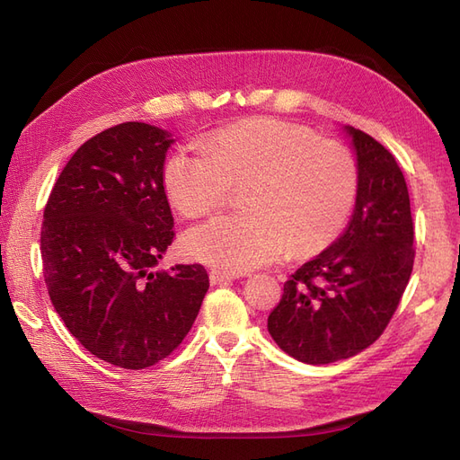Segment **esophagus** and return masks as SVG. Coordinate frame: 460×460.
<instances>
[{
    "label": "esophagus",
    "instance_id": "34e87169",
    "mask_svg": "<svg viewBox=\"0 0 460 460\" xmlns=\"http://www.w3.org/2000/svg\"><path fill=\"white\" fill-rule=\"evenodd\" d=\"M208 280H211L213 286H220V284H228L234 280V274L222 272V270H211L208 272Z\"/></svg>",
    "mask_w": 460,
    "mask_h": 460
}]
</instances>
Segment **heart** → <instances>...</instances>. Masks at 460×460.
Returning <instances> with one entry per match:
<instances>
[{
  "label": "heart",
  "mask_w": 460,
  "mask_h": 460,
  "mask_svg": "<svg viewBox=\"0 0 460 460\" xmlns=\"http://www.w3.org/2000/svg\"><path fill=\"white\" fill-rule=\"evenodd\" d=\"M161 182L186 218L225 203L230 186L249 182V211L218 215L188 232L186 253L213 267L243 272L284 252L313 253L343 230L358 190L349 149L276 119H252L208 134L199 149L176 147Z\"/></svg>",
  "instance_id": "1"
}]
</instances>
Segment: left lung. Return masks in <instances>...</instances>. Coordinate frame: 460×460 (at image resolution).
<instances>
[{"mask_svg": "<svg viewBox=\"0 0 460 460\" xmlns=\"http://www.w3.org/2000/svg\"><path fill=\"white\" fill-rule=\"evenodd\" d=\"M343 130L358 171L349 226L291 274L269 314L278 347L307 365L349 358L378 340L414 262L411 199L395 157L363 130Z\"/></svg>", "mask_w": 460, "mask_h": 460, "instance_id": "left-lung-1", "label": "left lung"}]
</instances>
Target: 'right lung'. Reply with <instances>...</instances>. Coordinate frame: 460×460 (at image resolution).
I'll use <instances>...</instances> for the list:
<instances>
[{
	"mask_svg": "<svg viewBox=\"0 0 460 460\" xmlns=\"http://www.w3.org/2000/svg\"><path fill=\"white\" fill-rule=\"evenodd\" d=\"M172 134L122 122L82 144L55 182L41 225L48 294L97 358L140 370L182 343L208 289L201 264L153 270L174 238L161 182Z\"/></svg>",
	"mask_w": 460,
	"mask_h": 460,
	"instance_id": "add662e5",
	"label": "right lung"
}]
</instances>
